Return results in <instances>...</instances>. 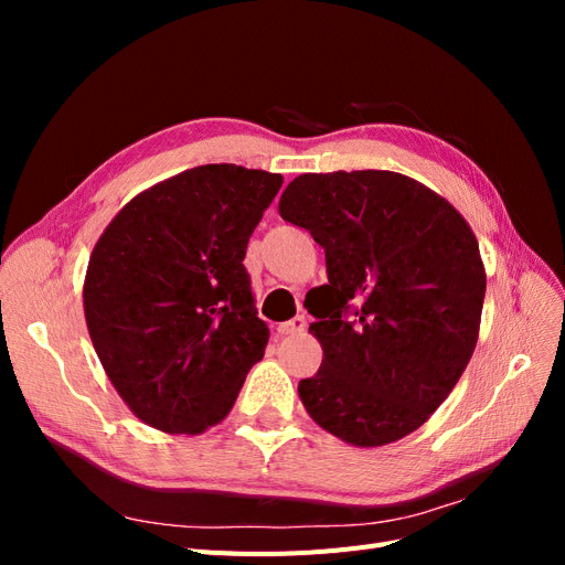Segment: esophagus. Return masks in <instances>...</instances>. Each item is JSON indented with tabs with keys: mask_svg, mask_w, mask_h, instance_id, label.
<instances>
[{
	"mask_svg": "<svg viewBox=\"0 0 565 565\" xmlns=\"http://www.w3.org/2000/svg\"><path fill=\"white\" fill-rule=\"evenodd\" d=\"M303 330H306V316H295L292 320L278 324V332L280 334H299Z\"/></svg>",
	"mask_w": 565,
	"mask_h": 565,
	"instance_id": "1",
	"label": "esophagus"
}]
</instances>
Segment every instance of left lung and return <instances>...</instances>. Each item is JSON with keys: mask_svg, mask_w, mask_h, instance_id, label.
<instances>
[{"mask_svg": "<svg viewBox=\"0 0 565 565\" xmlns=\"http://www.w3.org/2000/svg\"><path fill=\"white\" fill-rule=\"evenodd\" d=\"M278 212L324 249L328 285L306 309L322 363L299 398L324 431L380 448L450 396L481 330L486 266L452 204L382 169L301 174Z\"/></svg>", "mask_w": 565, "mask_h": 565, "instance_id": "left-lung-1", "label": "left lung"}]
</instances>
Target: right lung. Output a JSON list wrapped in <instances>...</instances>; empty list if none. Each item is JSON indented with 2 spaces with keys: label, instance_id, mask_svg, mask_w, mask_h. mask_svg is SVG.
I'll use <instances>...</instances> for the list:
<instances>
[{
  "label": "right lung",
  "instance_id": "add662e5",
  "mask_svg": "<svg viewBox=\"0 0 565 565\" xmlns=\"http://www.w3.org/2000/svg\"><path fill=\"white\" fill-rule=\"evenodd\" d=\"M280 174L202 164L134 195L89 256L82 299L100 365L143 424L198 436L264 358L243 266Z\"/></svg>",
  "mask_w": 565,
  "mask_h": 565
}]
</instances>
